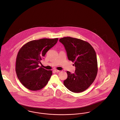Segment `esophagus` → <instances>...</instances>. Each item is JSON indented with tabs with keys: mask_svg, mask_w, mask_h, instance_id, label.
Here are the masks:
<instances>
[{
	"mask_svg": "<svg viewBox=\"0 0 120 120\" xmlns=\"http://www.w3.org/2000/svg\"><path fill=\"white\" fill-rule=\"evenodd\" d=\"M54 71L55 72H59L60 71L58 70H57V69H54Z\"/></svg>",
	"mask_w": 120,
	"mask_h": 120,
	"instance_id": "34e87169",
	"label": "esophagus"
}]
</instances>
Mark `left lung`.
<instances>
[{
	"instance_id": "left-lung-1",
	"label": "left lung",
	"mask_w": 120,
	"mask_h": 120,
	"mask_svg": "<svg viewBox=\"0 0 120 120\" xmlns=\"http://www.w3.org/2000/svg\"><path fill=\"white\" fill-rule=\"evenodd\" d=\"M59 41L65 48L69 60L74 63L75 67L74 73L67 71L68 78L63 84L72 92L84 91L97 76L98 68L96 52L90 44L79 39L65 37L61 38Z\"/></svg>"
}]
</instances>
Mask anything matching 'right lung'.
<instances>
[{
	"instance_id": "obj_1",
	"label": "right lung",
	"mask_w": 120,
	"mask_h": 120,
	"mask_svg": "<svg viewBox=\"0 0 120 120\" xmlns=\"http://www.w3.org/2000/svg\"><path fill=\"white\" fill-rule=\"evenodd\" d=\"M58 38L41 39L30 41L23 45L17 53L16 72L21 83L32 91L39 90L47 84L51 70L40 67L46 53L57 43Z\"/></svg>"
}]
</instances>
